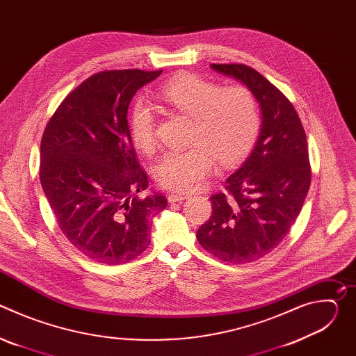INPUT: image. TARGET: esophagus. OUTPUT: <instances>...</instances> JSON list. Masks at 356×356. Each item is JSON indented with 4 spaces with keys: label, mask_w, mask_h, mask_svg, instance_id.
<instances>
[{
    "label": "esophagus",
    "mask_w": 356,
    "mask_h": 356,
    "mask_svg": "<svg viewBox=\"0 0 356 356\" xmlns=\"http://www.w3.org/2000/svg\"><path fill=\"white\" fill-rule=\"evenodd\" d=\"M188 197L190 195L184 194V193H172V194H169L168 200H169V202H176V201H183V200H186Z\"/></svg>",
    "instance_id": "1"
}]
</instances>
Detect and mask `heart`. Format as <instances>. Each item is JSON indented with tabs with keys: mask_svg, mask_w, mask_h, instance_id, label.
<instances>
[{
	"mask_svg": "<svg viewBox=\"0 0 356 356\" xmlns=\"http://www.w3.org/2000/svg\"><path fill=\"white\" fill-rule=\"evenodd\" d=\"M159 103L191 120L187 149L170 150L156 165L158 181L170 190L191 191L214 169L239 162L257 140L259 111L252 92L241 86L221 88L195 76L172 80L156 92ZM131 136L143 152L156 146V118L145 103H136Z\"/></svg>",
	"mask_w": 356,
	"mask_h": 356,
	"instance_id": "obj_1",
	"label": "heart"
}]
</instances>
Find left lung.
I'll return each instance as SVG.
<instances>
[{"mask_svg":"<svg viewBox=\"0 0 356 356\" xmlns=\"http://www.w3.org/2000/svg\"><path fill=\"white\" fill-rule=\"evenodd\" d=\"M242 83L258 101L261 131L242 166L211 195L213 216L197 231L200 245L221 261L242 265L272 252L290 231L307 197L312 170L306 132L290 101L245 65H211Z\"/></svg>","mask_w":356,"mask_h":356,"instance_id":"obj_1","label":"left lung"}]
</instances>
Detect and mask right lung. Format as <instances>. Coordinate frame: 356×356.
I'll list each match as a JSON object with an SVG mask.
<instances>
[{
    "mask_svg": "<svg viewBox=\"0 0 356 356\" xmlns=\"http://www.w3.org/2000/svg\"><path fill=\"white\" fill-rule=\"evenodd\" d=\"M162 70H110L76 87L49 120L40 142V184L70 243L87 258L121 265L150 243L149 217L166 209L147 188L128 127L135 92Z\"/></svg>",
    "mask_w": 356,
    "mask_h": 356,
    "instance_id": "right-lung-1",
    "label": "right lung"
}]
</instances>
